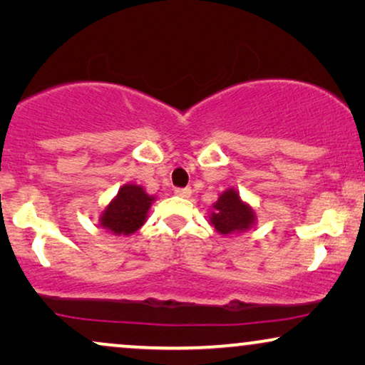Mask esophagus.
Masks as SVG:
<instances>
[{"label": "esophagus", "instance_id": "34e87169", "mask_svg": "<svg viewBox=\"0 0 365 365\" xmlns=\"http://www.w3.org/2000/svg\"><path fill=\"white\" fill-rule=\"evenodd\" d=\"M191 187H178V189H174V194H176V196H179V197H189L191 196Z\"/></svg>", "mask_w": 365, "mask_h": 365}]
</instances>
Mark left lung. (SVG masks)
<instances>
[{
  "label": "left lung",
  "mask_w": 365,
  "mask_h": 365,
  "mask_svg": "<svg viewBox=\"0 0 365 365\" xmlns=\"http://www.w3.org/2000/svg\"><path fill=\"white\" fill-rule=\"evenodd\" d=\"M209 222L219 234L227 236L249 231L256 224V212L242 201L236 189L229 187L212 204Z\"/></svg>",
  "instance_id": "obj_1"
}]
</instances>
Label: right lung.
Wrapping results in <instances>:
<instances>
[{
	"label": "right lung",
	"instance_id": "add662e5",
	"mask_svg": "<svg viewBox=\"0 0 365 365\" xmlns=\"http://www.w3.org/2000/svg\"><path fill=\"white\" fill-rule=\"evenodd\" d=\"M154 196L138 184H124L99 217L101 227L114 236H131L146 222Z\"/></svg>",
	"mask_w": 365,
	"mask_h": 365
}]
</instances>
